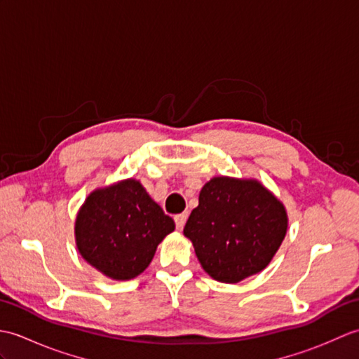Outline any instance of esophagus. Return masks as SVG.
I'll return each instance as SVG.
<instances>
[{
    "instance_id": "esophagus-1",
    "label": "esophagus",
    "mask_w": 359,
    "mask_h": 359,
    "mask_svg": "<svg viewBox=\"0 0 359 359\" xmlns=\"http://www.w3.org/2000/svg\"><path fill=\"white\" fill-rule=\"evenodd\" d=\"M187 219H188L187 212H182V215L174 216V222H175V226H177V230H182V228H184Z\"/></svg>"
}]
</instances>
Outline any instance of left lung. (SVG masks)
Returning <instances> with one entry per match:
<instances>
[{"label": "left lung", "mask_w": 359, "mask_h": 359, "mask_svg": "<svg viewBox=\"0 0 359 359\" xmlns=\"http://www.w3.org/2000/svg\"><path fill=\"white\" fill-rule=\"evenodd\" d=\"M287 228L284 203L257 179L217 175L202 187L184 234L212 279L236 284L271 262Z\"/></svg>", "instance_id": "1"}]
</instances>
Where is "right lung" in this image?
Segmentation results:
<instances>
[{"mask_svg": "<svg viewBox=\"0 0 359 359\" xmlns=\"http://www.w3.org/2000/svg\"><path fill=\"white\" fill-rule=\"evenodd\" d=\"M174 220L151 199L140 180L97 188L75 219V243L85 261L112 280H129L148 269Z\"/></svg>", "mask_w": 359, "mask_h": 359, "instance_id": "1", "label": "right lung"}]
</instances>
